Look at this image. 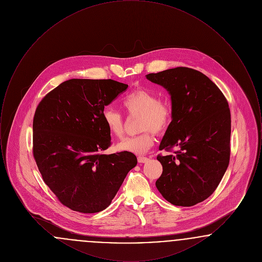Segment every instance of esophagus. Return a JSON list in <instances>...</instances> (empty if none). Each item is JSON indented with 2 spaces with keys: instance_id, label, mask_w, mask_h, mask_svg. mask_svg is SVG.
Masks as SVG:
<instances>
[{
  "instance_id": "34e87169",
  "label": "esophagus",
  "mask_w": 262,
  "mask_h": 262,
  "mask_svg": "<svg viewBox=\"0 0 262 262\" xmlns=\"http://www.w3.org/2000/svg\"><path fill=\"white\" fill-rule=\"evenodd\" d=\"M149 160V158L144 157V156H138L137 157V161L139 163H146Z\"/></svg>"
}]
</instances>
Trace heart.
<instances>
[{
	"label": "heart",
	"mask_w": 262,
	"mask_h": 262,
	"mask_svg": "<svg viewBox=\"0 0 262 262\" xmlns=\"http://www.w3.org/2000/svg\"><path fill=\"white\" fill-rule=\"evenodd\" d=\"M122 106L130 117H139L138 129L142 132L136 137H125L115 145L120 152L144 153L154 143L153 133L165 132L172 121V109L167 101L157 100V96L146 89H137L125 96ZM102 119L108 132L113 137H120L124 134V118L107 107L102 113Z\"/></svg>",
	"instance_id": "heart-1"
}]
</instances>
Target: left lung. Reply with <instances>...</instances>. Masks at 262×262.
I'll return each mask as SVG.
<instances>
[{
  "instance_id": "obj_1",
  "label": "left lung",
  "mask_w": 262,
  "mask_h": 262,
  "mask_svg": "<svg viewBox=\"0 0 262 262\" xmlns=\"http://www.w3.org/2000/svg\"><path fill=\"white\" fill-rule=\"evenodd\" d=\"M146 78L171 96L172 122L159 149L178 147L160 156L156 187L177 206H192L208 199L220 184L230 160L231 114L221 90L199 71L179 67Z\"/></svg>"
}]
</instances>
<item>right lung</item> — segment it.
I'll list each match as a JSON object with an SVG mask.
<instances>
[{"label": "right lung", "instance_id": "right-lung-1", "mask_svg": "<svg viewBox=\"0 0 262 262\" xmlns=\"http://www.w3.org/2000/svg\"><path fill=\"white\" fill-rule=\"evenodd\" d=\"M127 86L113 79L73 78L38 105L33 156L45 184L74 211L106 209L137 166L132 152L101 153L111 144L102 113Z\"/></svg>", "mask_w": 262, "mask_h": 262}]
</instances>
